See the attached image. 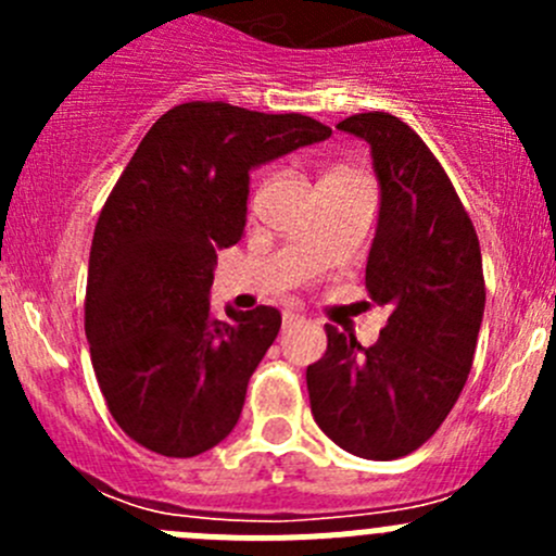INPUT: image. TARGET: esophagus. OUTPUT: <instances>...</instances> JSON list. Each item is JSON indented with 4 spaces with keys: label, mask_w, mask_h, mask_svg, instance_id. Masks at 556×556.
Listing matches in <instances>:
<instances>
[{
    "label": "esophagus",
    "mask_w": 556,
    "mask_h": 556,
    "mask_svg": "<svg viewBox=\"0 0 556 556\" xmlns=\"http://www.w3.org/2000/svg\"><path fill=\"white\" fill-rule=\"evenodd\" d=\"M295 323H304V317H301L299 312H285L282 314V328H290V325Z\"/></svg>",
    "instance_id": "esophagus-1"
}]
</instances>
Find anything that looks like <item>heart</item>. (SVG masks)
<instances>
[{
	"label": "heart",
	"mask_w": 556,
	"mask_h": 556,
	"mask_svg": "<svg viewBox=\"0 0 556 556\" xmlns=\"http://www.w3.org/2000/svg\"><path fill=\"white\" fill-rule=\"evenodd\" d=\"M346 174H352V172L350 169H330L328 174H325V177H346Z\"/></svg>",
	"instance_id": "b5f03b06"
}]
</instances>
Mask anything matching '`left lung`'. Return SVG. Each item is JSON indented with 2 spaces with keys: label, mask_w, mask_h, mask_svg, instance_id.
<instances>
[{
  "label": "left lung",
  "mask_w": 556,
  "mask_h": 556,
  "mask_svg": "<svg viewBox=\"0 0 556 556\" xmlns=\"http://www.w3.org/2000/svg\"><path fill=\"white\" fill-rule=\"evenodd\" d=\"M341 131L371 144L382 185L366 288L390 317L374 346L325 325L328 350L306 368L314 422L366 459L406 457L463 392L484 317L476 228L428 144L390 112H361Z\"/></svg>",
  "instance_id": "1"
}]
</instances>
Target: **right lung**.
<instances>
[{
    "instance_id": "1",
    "label": "right lung",
    "mask_w": 556,
    "mask_h": 556,
    "mask_svg": "<svg viewBox=\"0 0 556 556\" xmlns=\"http://www.w3.org/2000/svg\"><path fill=\"white\" fill-rule=\"evenodd\" d=\"M328 137L299 112L185 102L153 123L106 195L86 336L112 419L144 450L195 457L239 422L282 317L274 306L212 317L217 250L242 239L250 169Z\"/></svg>"
}]
</instances>
